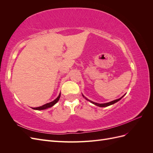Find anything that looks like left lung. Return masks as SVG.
Returning <instances> with one entry per match:
<instances>
[{
	"instance_id": "1",
	"label": "left lung",
	"mask_w": 153,
	"mask_h": 153,
	"mask_svg": "<svg viewBox=\"0 0 153 153\" xmlns=\"http://www.w3.org/2000/svg\"><path fill=\"white\" fill-rule=\"evenodd\" d=\"M124 95H125V94H124ZM124 95H123V96L121 97V98H120L117 99V100H114V101H110V102H108V103H95V102H93V101H91V100H88L87 98H85V97L84 95L82 94L83 97H84V98L86 100L90 101V102L92 103V104H94V105H96V106H100V107H105V106H108L112 105H113V104H114V103H117V101H119V100H121L123 98Z\"/></svg>"
}]
</instances>
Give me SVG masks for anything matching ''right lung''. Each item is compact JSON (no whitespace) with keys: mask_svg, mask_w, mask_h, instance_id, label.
Wrapping results in <instances>:
<instances>
[{"mask_svg":"<svg viewBox=\"0 0 153 153\" xmlns=\"http://www.w3.org/2000/svg\"><path fill=\"white\" fill-rule=\"evenodd\" d=\"M60 97H61V93L59 94V95L58 96L57 98L56 99H55V100H54L53 101H52V102H50V103H46V104H45V105H42V106H39V107L32 108V109H34V110H41L47 109V108H48L52 107V106H53L55 104H56V103L58 102V101L59 100Z\"/></svg>","mask_w":153,"mask_h":153,"instance_id":"1","label":"right lung"}]
</instances>
